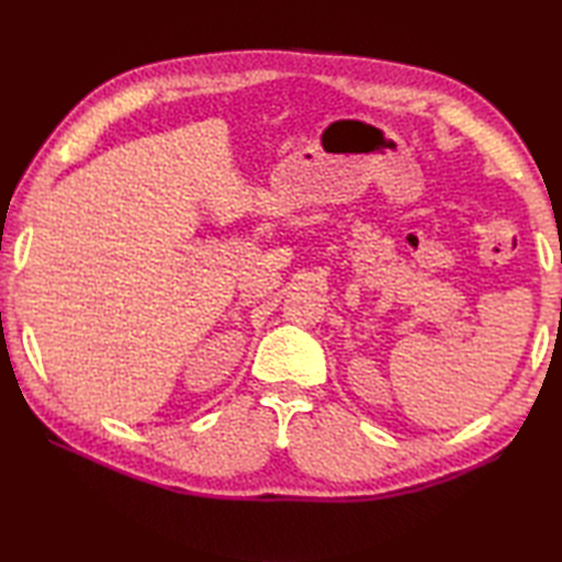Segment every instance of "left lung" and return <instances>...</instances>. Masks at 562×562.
Wrapping results in <instances>:
<instances>
[{"label": "left lung", "instance_id": "obj_1", "mask_svg": "<svg viewBox=\"0 0 562 562\" xmlns=\"http://www.w3.org/2000/svg\"><path fill=\"white\" fill-rule=\"evenodd\" d=\"M560 308H562V306H560Z\"/></svg>", "mask_w": 562, "mask_h": 562}]
</instances>
